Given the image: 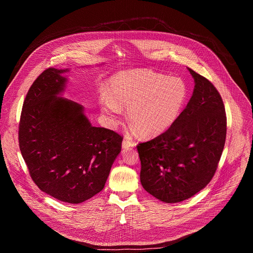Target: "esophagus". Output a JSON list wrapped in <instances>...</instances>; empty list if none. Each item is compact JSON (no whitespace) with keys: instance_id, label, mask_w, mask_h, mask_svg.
<instances>
[{"instance_id":"esophagus-1","label":"esophagus","mask_w":253,"mask_h":253,"mask_svg":"<svg viewBox=\"0 0 253 253\" xmlns=\"http://www.w3.org/2000/svg\"><path fill=\"white\" fill-rule=\"evenodd\" d=\"M133 146H135V142H133L131 140H128V139L123 140V143H122L123 149H127V148H130V147H133Z\"/></svg>"}]
</instances>
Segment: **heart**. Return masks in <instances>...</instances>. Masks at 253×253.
<instances>
[{
	"label": "heart",
	"instance_id": "heart-1",
	"mask_svg": "<svg viewBox=\"0 0 253 253\" xmlns=\"http://www.w3.org/2000/svg\"><path fill=\"white\" fill-rule=\"evenodd\" d=\"M109 97L101 99L102 111L117 123L122 107L128 120L143 137L165 132L177 119L187 97L186 84L152 70H128L113 76L108 83Z\"/></svg>",
	"mask_w": 253,
	"mask_h": 253
}]
</instances>
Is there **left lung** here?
Returning a JSON list of instances; mask_svg holds the SVG:
<instances>
[{
	"instance_id": "1",
	"label": "left lung",
	"mask_w": 253,
	"mask_h": 253,
	"mask_svg": "<svg viewBox=\"0 0 253 253\" xmlns=\"http://www.w3.org/2000/svg\"><path fill=\"white\" fill-rule=\"evenodd\" d=\"M195 86L175 122L164 133L137 145L143 188L166 203L202 190L217 169L226 138V114L218 91L188 68Z\"/></svg>"
}]
</instances>
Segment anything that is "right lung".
<instances>
[{
    "label": "right lung",
    "instance_id": "right-lung-1",
    "mask_svg": "<svg viewBox=\"0 0 253 253\" xmlns=\"http://www.w3.org/2000/svg\"><path fill=\"white\" fill-rule=\"evenodd\" d=\"M69 71L48 68L34 81L23 104L19 145L35 184L77 204L104 188L123 137L92 126L82 105L59 96Z\"/></svg>",
    "mask_w": 253,
    "mask_h": 253
}]
</instances>
